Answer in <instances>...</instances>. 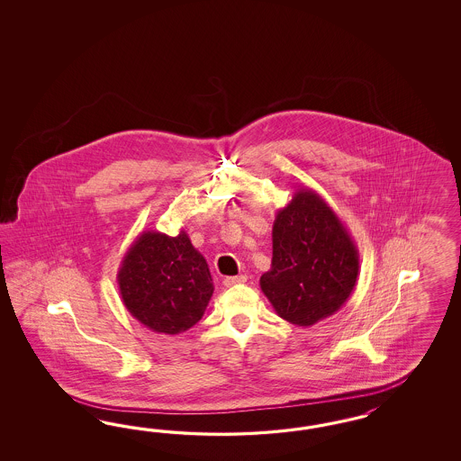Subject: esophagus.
Wrapping results in <instances>:
<instances>
[{
    "label": "esophagus",
    "mask_w": 461,
    "mask_h": 461,
    "mask_svg": "<svg viewBox=\"0 0 461 461\" xmlns=\"http://www.w3.org/2000/svg\"><path fill=\"white\" fill-rule=\"evenodd\" d=\"M247 282V276H237V277H226L223 280L224 287H235Z\"/></svg>",
    "instance_id": "1"
}]
</instances>
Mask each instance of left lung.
I'll list each match as a JSON object with an SVG mask.
<instances>
[{
	"mask_svg": "<svg viewBox=\"0 0 461 461\" xmlns=\"http://www.w3.org/2000/svg\"><path fill=\"white\" fill-rule=\"evenodd\" d=\"M360 257L347 226L321 195L297 189L272 228V267L262 293L282 320L312 326L335 314L355 291Z\"/></svg>",
	"mask_w": 461,
	"mask_h": 461,
	"instance_id": "8db88e82",
	"label": "left lung"
}]
</instances>
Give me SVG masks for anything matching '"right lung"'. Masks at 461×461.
Segmentation results:
<instances>
[{"label": "right lung", "mask_w": 461, "mask_h": 461, "mask_svg": "<svg viewBox=\"0 0 461 461\" xmlns=\"http://www.w3.org/2000/svg\"><path fill=\"white\" fill-rule=\"evenodd\" d=\"M118 285L128 312L155 333L179 335L199 321L214 291L206 258L185 231H141L122 260Z\"/></svg>", "instance_id": "obj_1"}]
</instances>
